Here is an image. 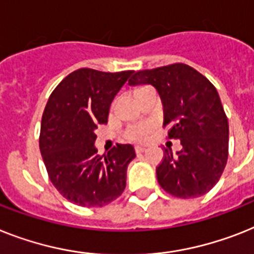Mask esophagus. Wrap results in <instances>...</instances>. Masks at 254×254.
Instances as JSON below:
<instances>
[{"label": "esophagus", "instance_id": "34e87169", "mask_svg": "<svg viewBox=\"0 0 254 254\" xmlns=\"http://www.w3.org/2000/svg\"><path fill=\"white\" fill-rule=\"evenodd\" d=\"M145 150H146L145 146H135L136 153H142V152H145Z\"/></svg>", "mask_w": 254, "mask_h": 254}]
</instances>
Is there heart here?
Wrapping results in <instances>:
<instances>
[{
  "instance_id": "b5f03b06",
  "label": "heart",
  "mask_w": 254,
  "mask_h": 254,
  "mask_svg": "<svg viewBox=\"0 0 254 254\" xmlns=\"http://www.w3.org/2000/svg\"><path fill=\"white\" fill-rule=\"evenodd\" d=\"M149 87H139L133 91V94H135V97H139L140 94L149 91ZM150 131H152V128H150L149 126H137V127L129 128L128 132H127V136H128V139L135 140V141H142V140H145L148 137Z\"/></svg>"
}]
</instances>
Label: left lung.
<instances>
[{
	"mask_svg": "<svg viewBox=\"0 0 254 254\" xmlns=\"http://www.w3.org/2000/svg\"><path fill=\"white\" fill-rule=\"evenodd\" d=\"M128 84L156 88L163 105L169 139L182 149H165L157 180L175 197L202 196L221 178L228 157V121L217 89L188 64H175L137 71Z\"/></svg>",
	"mask_w": 254,
	"mask_h": 254,
	"instance_id": "1",
	"label": "left lung"
}]
</instances>
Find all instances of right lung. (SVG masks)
<instances>
[{
  "label": "right lung",
  "mask_w": 254,
  "mask_h": 254,
  "mask_svg": "<svg viewBox=\"0 0 254 254\" xmlns=\"http://www.w3.org/2000/svg\"><path fill=\"white\" fill-rule=\"evenodd\" d=\"M132 74L79 68L48 100L40 152L54 187L79 206H104L125 190L127 167L136 157L133 146L117 144L100 156L94 131L108 122L113 100Z\"/></svg>",
  "instance_id": "add662e5"
}]
</instances>
